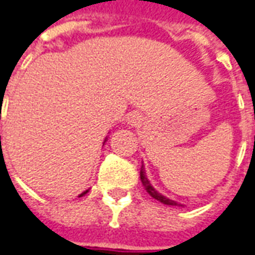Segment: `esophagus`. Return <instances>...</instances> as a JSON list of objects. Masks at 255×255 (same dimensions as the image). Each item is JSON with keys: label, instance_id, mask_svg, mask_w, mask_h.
Returning <instances> with one entry per match:
<instances>
[{"label": "esophagus", "instance_id": "34e87169", "mask_svg": "<svg viewBox=\"0 0 255 255\" xmlns=\"http://www.w3.org/2000/svg\"><path fill=\"white\" fill-rule=\"evenodd\" d=\"M128 123L131 124V126H139L140 123H142V116L139 115V113H131L129 116H128Z\"/></svg>", "mask_w": 255, "mask_h": 255}]
</instances>
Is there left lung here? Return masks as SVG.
Masks as SVG:
<instances>
[{"label":"left lung","instance_id":"8db88e82","mask_svg":"<svg viewBox=\"0 0 255 255\" xmlns=\"http://www.w3.org/2000/svg\"><path fill=\"white\" fill-rule=\"evenodd\" d=\"M140 182H142V184H143L144 190L147 191V194H149L150 197H153L154 199H157V201H160L161 203H164V205H172V206H179L175 201H172V199H168L166 197H164V195H161L160 192H157L154 190V188L151 187V184H150V182L147 180V177H146V175H144V171H143V166L140 168Z\"/></svg>","mask_w":255,"mask_h":255}]
</instances>
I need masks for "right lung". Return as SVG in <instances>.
<instances>
[{
    "label": "right lung",
    "instance_id": "obj_1",
    "mask_svg": "<svg viewBox=\"0 0 255 255\" xmlns=\"http://www.w3.org/2000/svg\"><path fill=\"white\" fill-rule=\"evenodd\" d=\"M86 192H87V191H84V192H82V194H80V197H82V195H84V194H86Z\"/></svg>",
    "mask_w": 255,
    "mask_h": 255
}]
</instances>
